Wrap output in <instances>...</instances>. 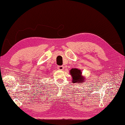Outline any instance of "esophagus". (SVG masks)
<instances>
[{
    "mask_svg": "<svg viewBox=\"0 0 125 125\" xmlns=\"http://www.w3.org/2000/svg\"><path fill=\"white\" fill-rule=\"evenodd\" d=\"M57 68L59 69V70H62L63 69H64V67L63 66H59L57 67Z\"/></svg>",
    "mask_w": 125,
    "mask_h": 125,
    "instance_id": "obj_1",
    "label": "esophagus"
}]
</instances>
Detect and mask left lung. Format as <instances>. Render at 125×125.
<instances>
[{
  "label": "left lung",
  "instance_id": "1",
  "mask_svg": "<svg viewBox=\"0 0 125 125\" xmlns=\"http://www.w3.org/2000/svg\"><path fill=\"white\" fill-rule=\"evenodd\" d=\"M70 73L73 78V83H81L82 82H84V78L82 75L81 70L76 68L71 69L70 70Z\"/></svg>",
  "mask_w": 125,
  "mask_h": 125
}]
</instances>
